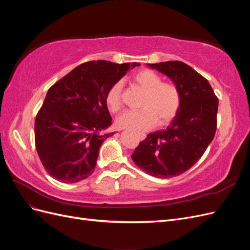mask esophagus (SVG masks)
<instances>
[{
	"label": "esophagus",
	"mask_w": 250,
	"mask_h": 250,
	"mask_svg": "<svg viewBox=\"0 0 250 250\" xmlns=\"http://www.w3.org/2000/svg\"><path fill=\"white\" fill-rule=\"evenodd\" d=\"M139 138H140V140H141V141H143V140H145L146 135H145V134H140V135H139Z\"/></svg>",
	"instance_id": "esophagus-1"
}]
</instances>
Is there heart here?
Here are the masks:
<instances>
[{"mask_svg": "<svg viewBox=\"0 0 250 250\" xmlns=\"http://www.w3.org/2000/svg\"><path fill=\"white\" fill-rule=\"evenodd\" d=\"M134 84L146 92L141 110H127L118 117L117 125L135 132L152 128L156 122L167 124L175 117L179 108L180 97L175 85L162 82L160 75L151 70H142L132 78ZM123 82L118 81L106 95V103L111 111H117L122 105Z\"/></svg>", "mask_w": 250, "mask_h": 250, "instance_id": "1", "label": "heart"}]
</instances>
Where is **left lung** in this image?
<instances>
[{"instance_id":"8db88e82","label":"left lung","mask_w":250,"mask_h":250,"mask_svg":"<svg viewBox=\"0 0 250 250\" xmlns=\"http://www.w3.org/2000/svg\"><path fill=\"white\" fill-rule=\"evenodd\" d=\"M178 89V111L169 126L149 133L131 155L149 175L169 178L190 169L206 152L217 127L218 99L208 81L181 62L148 63Z\"/></svg>"}]
</instances>
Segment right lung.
<instances>
[{"label":"right lung","instance_id":"add662e5","mask_svg":"<svg viewBox=\"0 0 250 250\" xmlns=\"http://www.w3.org/2000/svg\"><path fill=\"white\" fill-rule=\"evenodd\" d=\"M140 63H82L49 88L34 124L35 147L46 171L74 184L92 175L102 143L113 132L106 95Z\"/></svg>","mask_w":250,"mask_h":250}]
</instances>
